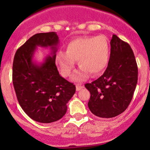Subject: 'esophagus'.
<instances>
[{
	"label": "esophagus",
	"mask_w": 150,
	"mask_h": 150,
	"mask_svg": "<svg viewBox=\"0 0 150 150\" xmlns=\"http://www.w3.org/2000/svg\"><path fill=\"white\" fill-rule=\"evenodd\" d=\"M84 88V86H82V85H79V84H76V91H80L81 89H82Z\"/></svg>",
	"instance_id": "obj_1"
}]
</instances>
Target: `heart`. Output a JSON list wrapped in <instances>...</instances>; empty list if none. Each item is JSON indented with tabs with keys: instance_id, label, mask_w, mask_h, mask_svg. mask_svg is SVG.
<instances>
[{
	"instance_id": "heart-1",
	"label": "heart",
	"mask_w": 150,
	"mask_h": 150,
	"mask_svg": "<svg viewBox=\"0 0 150 150\" xmlns=\"http://www.w3.org/2000/svg\"><path fill=\"white\" fill-rule=\"evenodd\" d=\"M110 56L108 39L103 35L80 36L70 41L66 46V52L59 51L56 63L62 75L70 76L78 62L80 69L73 76L74 80L80 82L87 79L89 74L97 76L105 71Z\"/></svg>"
}]
</instances>
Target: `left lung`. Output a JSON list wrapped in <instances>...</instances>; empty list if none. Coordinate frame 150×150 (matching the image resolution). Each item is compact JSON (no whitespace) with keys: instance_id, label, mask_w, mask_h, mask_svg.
Wrapping results in <instances>:
<instances>
[{"instance_id":"8db88e82","label":"left lung","mask_w":150,"mask_h":150,"mask_svg":"<svg viewBox=\"0 0 150 150\" xmlns=\"http://www.w3.org/2000/svg\"><path fill=\"white\" fill-rule=\"evenodd\" d=\"M108 67L102 76L86 83L88 105L94 115L111 118L123 113L131 103L138 82V65L128 43L113 35Z\"/></svg>"}]
</instances>
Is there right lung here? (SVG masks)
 <instances>
[{"mask_svg": "<svg viewBox=\"0 0 150 150\" xmlns=\"http://www.w3.org/2000/svg\"><path fill=\"white\" fill-rule=\"evenodd\" d=\"M59 37L55 32L37 33L16 51L12 64V82L18 101L31 119L49 123L61 119L76 86L59 74L56 52ZM37 46H50L52 56L37 65L32 56Z\"/></svg>", "mask_w": 150, "mask_h": 150, "instance_id": "1", "label": "right lung"}]
</instances>
